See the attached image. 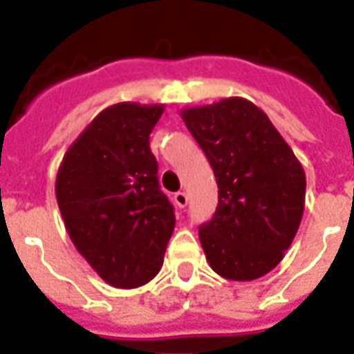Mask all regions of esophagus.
Masks as SVG:
<instances>
[{"label":"esophagus","instance_id":"1","mask_svg":"<svg viewBox=\"0 0 354 354\" xmlns=\"http://www.w3.org/2000/svg\"><path fill=\"white\" fill-rule=\"evenodd\" d=\"M174 200L180 209H185L188 205V194H187V192H177V194L174 196Z\"/></svg>","mask_w":354,"mask_h":354}]
</instances>
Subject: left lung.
Wrapping results in <instances>:
<instances>
[{
	"mask_svg": "<svg viewBox=\"0 0 354 354\" xmlns=\"http://www.w3.org/2000/svg\"><path fill=\"white\" fill-rule=\"evenodd\" d=\"M218 185V205L200 226L209 266L224 279L272 272L292 243L306 203V174L264 111L243 97L180 113Z\"/></svg>",
	"mask_w": 354,
	"mask_h": 354,
	"instance_id": "8db88e82",
	"label": "left lung"
}]
</instances>
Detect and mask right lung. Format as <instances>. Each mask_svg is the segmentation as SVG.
<instances>
[{
	"label": "right lung",
	"mask_w": 354,
	"mask_h": 354,
	"mask_svg": "<svg viewBox=\"0 0 354 354\" xmlns=\"http://www.w3.org/2000/svg\"><path fill=\"white\" fill-rule=\"evenodd\" d=\"M164 105L117 103L103 109L68 149L56 200L71 241L105 283L136 288L164 264L174 205L160 190L149 147Z\"/></svg>",
	"instance_id": "obj_1"
}]
</instances>
